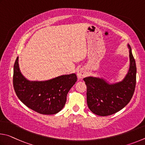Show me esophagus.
I'll return each mask as SVG.
<instances>
[{
    "label": "esophagus",
    "instance_id": "esophagus-1",
    "mask_svg": "<svg viewBox=\"0 0 145 145\" xmlns=\"http://www.w3.org/2000/svg\"><path fill=\"white\" fill-rule=\"evenodd\" d=\"M85 75H86V71L84 68H81L80 70L78 71L77 76L79 80L83 79V78L85 76Z\"/></svg>",
    "mask_w": 145,
    "mask_h": 145
}]
</instances>
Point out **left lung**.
<instances>
[{
	"mask_svg": "<svg viewBox=\"0 0 145 145\" xmlns=\"http://www.w3.org/2000/svg\"><path fill=\"white\" fill-rule=\"evenodd\" d=\"M128 48L130 66L121 82L109 83L103 78L92 76L83 79L87 85V105L95 115H113L125 107L133 97L136 83V65L129 44Z\"/></svg>",
	"mask_w": 145,
	"mask_h": 145,
	"instance_id": "obj_1",
	"label": "left lung"
}]
</instances>
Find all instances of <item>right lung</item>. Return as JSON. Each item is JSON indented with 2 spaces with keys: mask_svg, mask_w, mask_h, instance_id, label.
Segmentation results:
<instances>
[{
  "mask_svg": "<svg viewBox=\"0 0 145 145\" xmlns=\"http://www.w3.org/2000/svg\"><path fill=\"white\" fill-rule=\"evenodd\" d=\"M12 80L16 94L25 106L42 115H53L63 108L67 93L76 82L77 76L73 73L47 81H29L20 72L17 57Z\"/></svg>",
  "mask_w": 145,
  "mask_h": 145,
  "instance_id": "obj_1",
  "label": "right lung"
}]
</instances>
